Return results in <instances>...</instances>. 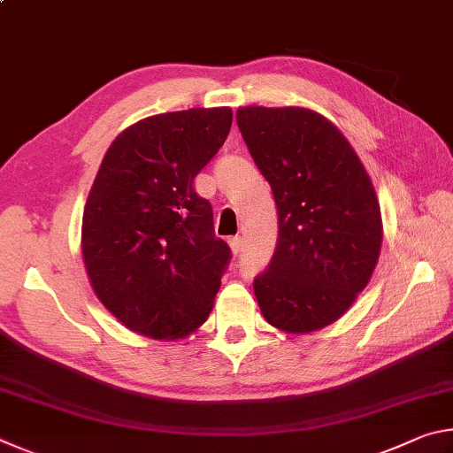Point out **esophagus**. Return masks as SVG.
Masks as SVG:
<instances>
[{
	"mask_svg": "<svg viewBox=\"0 0 453 453\" xmlns=\"http://www.w3.org/2000/svg\"><path fill=\"white\" fill-rule=\"evenodd\" d=\"M229 248H232V254H234V256H240V251H242V248H243L242 237H240V235L232 237V240H229Z\"/></svg>",
	"mask_w": 453,
	"mask_h": 453,
	"instance_id": "esophagus-1",
	"label": "esophagus"
}]
</instances>
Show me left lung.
Masks as SVG:
<instances>
[{
	"instance_id": "8db88e82",
	"label": "left lung",
	"mask_w": 453,
	"mask_h": 453,
	"mask_svg": "<svg viewBox=\"0 0 453 453\" xmlns=\"http://www.w3.org/2000/svg\"><path fill=\"white\" fill-rule=\"evenodd\" d=\"M235 119L278 208V245L254 280L259 310L289 334L334 324L380 257L370 175L340 129L305 107H240Z\"/></svg>"
}]
</instances>
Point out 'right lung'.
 Listing matches in <instances>:
<instances>
[{"label": "right lung", "instance_id": "add662e5", "mask_svg": "<svg viewBox=\"0 0 453 453\" xmlns=\"http://www.w3.org/2000/svg\"><path fill=\"white\" fill-rule=\"evenodd\" d=\"M229 127V107L159 113L121 132L99 165L83 210V264L99 302L132 332L175 340L210 316L232 250L194 180Z\"/></svg>", "mask_w": 453, "mask_h": 453}]
</instances>
